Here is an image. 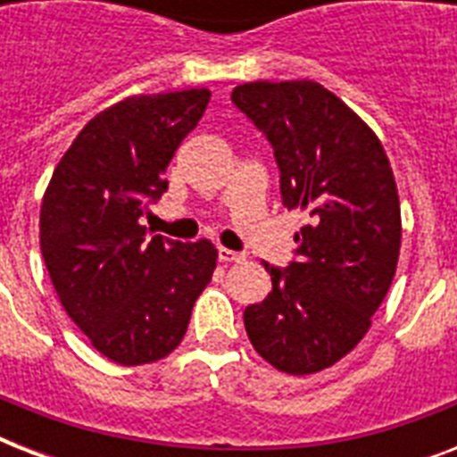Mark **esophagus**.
Returning a JSON list of instances; mask_svg holds the SVG:
<instances>
[{
  "mask_svg": "<svg viewBox=\"0 0 457 457\" xmlns=\"http://www.w3.org/2000/svg\"><path fill=\"white\" fill-rule=\"evenodd\" d=\"M218 261H220V263H239V261H244V253L220 246V249H218Z\"/></svg>",
  "mask_w": 457,
  "mask_h": 457,
  "instance_id": "34e87169",
  "label": "esophagus"
}]
</instances>
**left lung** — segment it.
Returning <instances> with one entry per match:
<instances>
[{
  "mask_svg": "<svg viewBox=\"0 0 457 457\" xmlns=\"http://www.w3.org/2000/svg\"><path fill=\"white\" fill-rule=\"evenodd\" d=\"M232 102L270 142L287 208L311 222L287 268L265 263L272 292L246 305L244 327L272 368L312 375L370 329L401 251V206L377 135L312 80L246 82Z\"/></svg>",
  "mask_w": 457,
  "mask_h": 457,
  "instance_id": "obj_1",
  "label": "left lung"
}]
</instances>
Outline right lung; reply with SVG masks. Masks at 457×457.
<instances>
[{
	"instance_id": "obj_1",
	"label": "right lung",
	"mask_w": 457,
	"mask_h": 457,
	"mask_svg": "<svg viewBox=\"0 0 457 457\" xmlns=\"http://www.w3.org/2000/svg\"><path fill=\"white\" fill-rule=\"evenodd\" d=\"M208 89L128 96L96 113L56 165L39 211V249L68 318L120 365L156 362L185 337L213 278L208 239L146 237L142 218L168 189L179 142Z\"/></svg>"
}]
</instances>
